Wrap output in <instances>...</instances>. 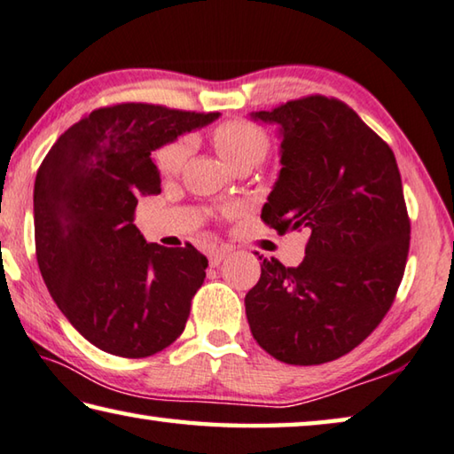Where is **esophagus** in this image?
I'll return each mask as SVG.
<instances>
[{
  "label": "esophagus",
  "instance_id": "1",
  "mask_svg": "<svg viewBox=\"0 0 454 454\" xmlns=\"http://www.w3.org/2000/svg\"><path fill=\"white\" fill-rule=\"evenodd\" d=\"M230 254V248L226 247H218V248H212L210 253H207V261H210L212 266H218L224 258Z\"/></svg>",
  "mask_w": 454,
  "mask_h": 454
}]
</instances>
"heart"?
Here are the masks:
<instances>
[{"instance_id": "1", "label": "heart", "mask_w": 454, "mask_h": 454, "mask_svg": "<svg viewBox=\"0 0 454 454\" xmlns=\"http://www.w3.org/2000/svg\"><path fill=\"white\" fill-rule=\"evenodd\" d=\"M214 145L218 153L232 165H256L261 163L270 149V139L262 127H258L253 121L232 119L224 121L214 129L212 133ZM192 153L190 137H179V139L168 143L155 153V165L160 174L165 177L177 176L184 169L185 161Z\"/></svg>"}]
</instances>
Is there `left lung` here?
<instances>
[{"instance_id":"8db88e82","label":"left lung","mask_w":454,"mask_h":454,"mask_svg":"<svg viewBox=\"0 0 454 454\" xmlns=\"http://www.w3.org/2000/svg\"><path fill=\"white\" fill-rule=\"evenodd\" d=\"M250 117L280 135L283 168L261 218L278 234H309L294 269L262 261L244 299L250 331L278 362H333L380 325L404 275L410 220L398 163L337 98L305 97Z\"/></svg>"}]
</instances>
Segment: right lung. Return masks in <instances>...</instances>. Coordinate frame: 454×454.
Returning a JSON list of instances; mask_svg holds the SVG:
<instances>
[{"instance_id":"add662e5","label":"right lung","mask_w":454,"mask_h":454,"mask_svg":"<svg viewBox=\"0 0 454 454\" xmlns=\"http://www.w3.org/2000/svg\"><path fill=\"white\" fill-rule=\"evenodd\" d=\"M218 113L121 103L67 129L34 184L35 258L72 327L106 354L147 357L174 343L206 278L192 244L165 248L133 224L141 196L161 192L151 151Z\"/></svg>"}]
</instances>
